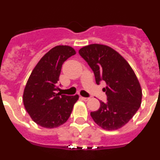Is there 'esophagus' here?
Here are the masks:
<instances>
[{"label": "esophagus", "instance_id": "esophagus-1", "mask_svg": "<svg viewBox=\"0 0 160 160\" xmlns=\"http://www.w3.org/2000/svg\"><path fill=\"white\" fill-rule=\"evenodd\" d=\"M81 98H82V99L83 100V101H88V100L90 99V98H86V97H82V96H81Z\"/></svg>", "mask_w": 160, "mask_h": 160}]
</instances>
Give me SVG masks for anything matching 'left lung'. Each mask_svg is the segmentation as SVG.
<instances>
[{"instance_id": "obj_1", "label": "left lung", "mask_w": 160, "mask_h": 160, "mask_svg": "<svg viewBox=\"0 0 160 160\" xmlns=\"http://www.w3.org/2000/svg\"><path fill=\"white\" fill-rule=\"evenodd\" d=\"M78 53L94 72L96 83H107L102 90L107 102L100 101L98 110L90 115L103 129H119L132 118L141 105L142 90L135 72L118 52L105 45L91 44L79 49Z\"/></svg>"}]
</instances>
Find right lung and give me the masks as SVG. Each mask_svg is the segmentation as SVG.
Wrapping results in <instances>:
<instances>
[{
	"label": "right lung",
	"instance_id": "add662e5",
	"mask_svg": "<svg viewBox=\"0 0 160 160\" xmlns=\"http://www.w3.org/2000/svg\"><path fill=\"white\" fill-rule=\"evenodd\" d=\"M76 53L70 46H57L44 55L32 70L24 90L25 108L42 128H54L70 118L78 95L57 93L58 82L65 61Z\"/></svg>",
	"mask_w": 160,
	"mask_h": 160
}]
</instances>
